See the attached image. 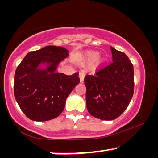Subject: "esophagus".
<instances>
[{
  "instance_id": "34e87169",
  "label": "esophagus",
  "mask_w": 158,
  "mask_h": 158,
  "mask_svg": "<svg viewBox=\"0 0 158 158\" xmlns=\"http://www.w3.org/2000/svg\"><path fill=\"white\" fill-rule=\"evenodd\" d=\"M85 73L84 70H81V71H79V78H80V82H82L84 80V77H85Z\"/></svg>"
}]
</instances>
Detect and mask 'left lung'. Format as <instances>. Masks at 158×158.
I'll return each mask as SVG.
<instances>
[{
	"mask_svg": "<svg viewBox=\"0 0 158 158\" xmlns=\"http://www.w3.org/2000/svg\"><path fill=\"white\" fill-rule=\"evenodd\" d=\"M112 62L86 75V107L91 115L111 121L125 111L134 94V67L124 52L111 47Z\"/></svg>",
	"mask_w": 158,
	"mask_h": 158,
	"instance_id": "8db88e82",
	"label": "left lung"
}]
</instances>
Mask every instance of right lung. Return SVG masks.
<instances>
[{
	"mask_svg": "<svg viewBox=\"0 0 158 158\" xmlns=\"http://www.w3.org/2000/svg\"><path fill=\"white\" fill-rule=\"evenodd\" d=\"M62 47L47 46L28 52L14 75V93L20 109L30 119L45 122L58 117L70 92L79 83V73H57L60 63L69 56ZM45 64L46 68H41Z\"/></svg>",
	"mask_w": 158,
	"mask_h": 158,
	"instance_id": "obj_1",
	"label": "right lung"
}]
</instances>
